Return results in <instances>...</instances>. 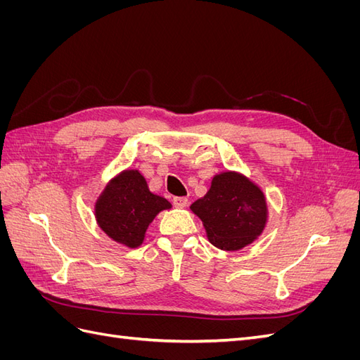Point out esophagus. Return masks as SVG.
<instances>
[{"label": "esophagus", "instance_id": "obj_1", "mask_svg": "<svg viewBox=\"0 0 360 360\" xmlns=\"http://www.w3.org/2000/svg\"><path fill=\"white\" fill-rule=\"evenodd\" d=\"M172 204H174V207H177V209H184V207L188 205V198L186 197H174Z\"/></svg>", "mask_w": 360, "mask_h": 360}]
</instances>
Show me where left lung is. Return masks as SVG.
Returning <instances> with one entry per match:
<instances>
[{
    "label": "left lung",
    "instance_id": "8db88e82",
    "mask_svg": "<svg viewBox=\"0 0 360 360\" xmlns=\"http://www.w3.org/2000/svg\"><path fill=\"white\" fill-rule=\"evenodd\" d=\"M202 221L212 245L222 250H238L252 243L267 222L263 191L243 174L221 172L202 198L191 205Z\"/></svg>",
    "mask_w": 360,
    "mask_h": 360
}]
</instances>
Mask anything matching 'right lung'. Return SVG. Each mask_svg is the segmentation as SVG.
I'll return each instance as SVG.
<instances>
[{"label": "right lung", "instance_id": "right-lung-1", "mask_svg": "<svg viewBox=\"0 0 360 360\" xmlns=\"http://www.w3.org/2000/svg\"><path fill=\"white\" fill-rule=\"evenodd\" d=\"M171 202L151 193L143 174L126 169L114 177L96 201L94 214L101 230L127 248L143 245L148 225Z\"/></svg>", "mask_w": 360, "mask_h": 360}]
</instances>
